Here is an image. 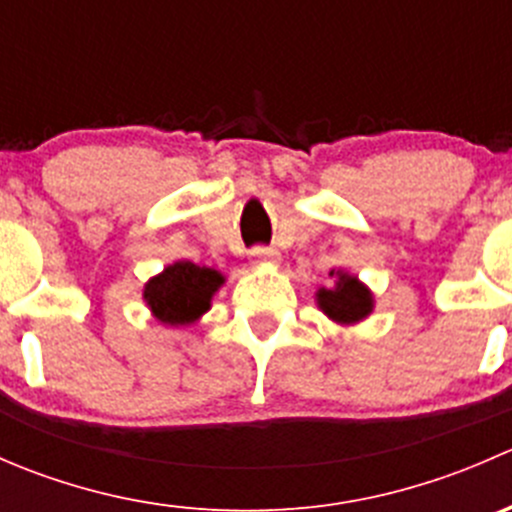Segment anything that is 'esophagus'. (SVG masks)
I'll return each mask as SVG.
<instances>
[{
  "label": "esophagus",
  "mask_w": 512,
  "mask_h": 512,
  "mask_svg": "<svg viewBox=\"0 0 512 512\" xmlns=\"http://www.w3.org/2000/svg\"><path fill=\"white\" fill-rule=\"evenodd\" d=\"M250 257H252V262H257V265H262V262L277 260V250H272V247L257 245V247H252V250H250Z\"/></svg>",
  "instance_id": "1"
}]
</instances>
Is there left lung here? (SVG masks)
I'll return each mask as SVG.
<instances>
[{"label":"left lung","mask_w":512,"mask_h":512,"mask_svg":"<svg viewBox=\"0 0 512 512\" xmlns=\"http://www.w3.org/2000/svg\"><path fill=\"white\" fill-rule=\"evenodd\" d=\"M334 275V272H332ZM319 307L339 324H354L371 312V294L356 277L339 275L334 289H319Z\"/></svg>","instance_id":"8db88e82"}]
</instances>
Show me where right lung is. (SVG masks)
Listing matches in <instances>:
<instances>
[{"label": "right lung", "instance_id": "add662e5", "mask_svg": "<svg viewBox=\"0 0 512 512\" xmlns=\"http://www.w3.org/2000/svg\"><path fill=\"white\" fill-rule=\"evenodd\" d=\"M223 275L193 262H175L146 285V302L163 324H190L210 309Z\"/></svg>", "mask_w": 512, "mask_h": 512}]
</instances>
